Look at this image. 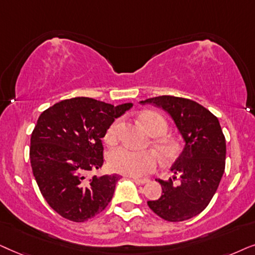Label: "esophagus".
<instances>
[{
    "label": "esophagus",
    "mask_w": 255,
    "mask_h": 255,
    "mask_svg": "<svg viewBox=\"0 0 255 255\" xmlns=\"http://www.w3.org/2000/svg\"><path fill=\"white\" fill-rule=\"evenodd\" d=\"M133 179H134V182L136 183V184H145V183L149 182V179H147V178H136V177H134Z\"/></svg>",
    "instance_id": "34e87169"
}]
</instances>
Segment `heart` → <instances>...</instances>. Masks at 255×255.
I'll list each match as a JSON object with an SVG mask.
<instances>
[{"label": "heart", "instance_id": "1", "mask_svg": "<svg viewBox=\"0 0 255 255\" xmlns=\"http://www.w3.org/2000/svg\"><path fill=\"white\" fill-rule=\"evenodd\" d=\"M140 120L147 131L152 136H161L167 133V121L155 112H143ZM120 120H115L105 135L108 144H113L118 140ZM154 144L164 159L170 161L175 158L179 151V145L176 141L168 137H158ZM159 162L158 155L154 150H134L128 147H119L108 155V164L113 171L120 172L133 177H141L154 171Z\"/></svg>", "mask_w": 255, "mask_h": 255}]
</instances>
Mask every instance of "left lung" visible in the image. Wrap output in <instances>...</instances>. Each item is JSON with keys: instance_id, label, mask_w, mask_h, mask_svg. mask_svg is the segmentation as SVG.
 <instances>
[{"instance_id": "1", "label": "left lung", "mask_w": 255, "mask_h": 255, "mask_svg": "<svg viewBox=\"0 0 255 255\" xmlns=\"http://www.w3.org/2000/svg\"><path fill=\"white\" fill-rule=\"evenodd\" d=\"M154 104L170 115L184 141V148L170 168L181 175V184L158 179L162 196L148 206L168 222H183L199 215L218 189L225 170L226 142L215 115L196 101L161 96L140 101Z\"/></svg>"}]
</instances>
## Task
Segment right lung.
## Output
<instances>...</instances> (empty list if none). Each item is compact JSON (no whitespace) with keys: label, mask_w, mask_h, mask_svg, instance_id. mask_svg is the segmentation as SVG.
<instances>
[{"label":"right lung","mask_w":255,"mask_h":255,"mask_svg":"<svg viewBox=\"0 0 255 255\" xmlns=\"http://www.w3.org/2000/svg\"><path fill=\"white\" fill-rule=\"evenodd\" d=\"M133 104L118 106L92 98H72L39 115L31 134L30 162L40 192L51 208L72 222H86L110 204L117 174L88 177L104 163L108 127Z\"/></svg>","instance_id":"right-lung-1"}]
</instances>
